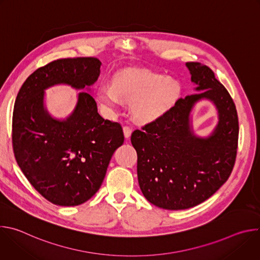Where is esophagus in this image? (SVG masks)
Masks as SVG:
<instances>
[{
	"instance_id": "esophagus-1",
	"label": "esophagus",
	"mask_w": 260,
	"mask_h": 260,
	"mask_svg": "<svg viewBox=\"0 0 260 260\" xmlns=\"http://www.w3.org/2000/svg\"><path fill=\"white\" fill-rule=\"evenodd\" d=\"M132 132H133V128L129 125H124L123 126V134H124V137L126 139H129V137L132 135Z\"/></svg>"
}]
</instances>
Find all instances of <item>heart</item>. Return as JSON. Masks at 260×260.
<instances>
[{"mask_svg": "<svg viewBox=\"0 0 260 260\" xmlns=\"http://www.w3.org/2000/svg\"><path fill=\"white\" fill-rule=\"evenodd\" d=\"M180 92V84L165 76L125 72L117 75L111 86H101L96 99L109 110L116 108L120 101L131 104L137 119L152 121L168 112Z\"/></svg>", "mask_w": 260, "mask_h": 260, "instance_id": "obj_1", "label": "heart"}]
</instances>
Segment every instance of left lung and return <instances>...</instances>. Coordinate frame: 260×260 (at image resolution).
<instances>
[{
  "mask_svg": "<svg viewBox=\"0 0 260 260\" xmlns=\"http://www.w3.org/2000/svg\"><path fill=\"white\" fill-rule=\"evenodd\" d=\"M186 67L202 92L180 98L131 138L140 188L148 202L167 210L192 208L212 197L231 176L238 150L239 119L231 94L206 64ZM203 98L218 110V124L208 138L197 137L190 126L191 110Z\"/></svg>",
  "mask_w": 260,
  "mask_h": 260,
  "instance_id": "left-lung-1",
  "label": "left lung"
}]
</instances>
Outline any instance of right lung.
I'll list each match as a JSON object with an SVG mask.
<instances>
[{
  "instance_id": "right-lung-1",
  "label": "right lung",
  "mask_w": 260,
  "mask_h": 260,
  "mask_svg": "<svg viewBox=\"0 0 260 260\" xmlns=\"http://www.w3.org/2000/svg\"><path fill=\"white\" fill-rule=\"evenodd\" d=\"M101 64L96 57L53 60L30 74L15 100V159L31 186L57 206H78L95 194L124 136L118 122L98 113L94 99L86 91L79 92L67 119L52 118L44 107V90L56 84L89 87L100 76Z\"/></svg>"
}]
</instances>
